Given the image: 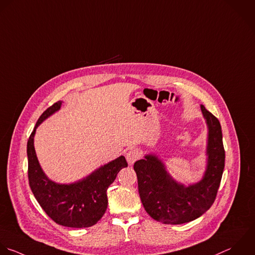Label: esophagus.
I'll use <instances>...</instances> for the list:
<instances>
[{
  "mask_svg": "<svg viewBox=\"0 0 255 255\" xmlns=\"http://www.w3.org/2000/svg\"><path fill=\"white\" fill-rule=\"evenodd\" d=\"M140 158V152L137 149H132L126 154V160L129 164H134Z\"/></svg>",
  "mask_w": 255,
  "mask_h": 255,
  "instance_id": "obj_1",
  "label": "esophagus"
}]
</instances>
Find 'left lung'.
Segmentation results:
<instances>
[{
	"label": "left lung",
	"mask_w": 255,
	"mask_h": 255,
	"mask_svg": "<svg viewBox=\"0 0 255 255\" xmlns=\"http://www.w3.org/2000/svg\"><path fill=\"white\" fill-rule=\"evenodd\" d=\"M209 128L207 170L203 179L186 187L176 182L155 155L134 164L138 190L145 211L155 221L167 225H182L204 215L214 204L225 169V148L219 119L201 105Z\"/></svg>",
	"instance_id": "8db88e82"
}]
</instances>
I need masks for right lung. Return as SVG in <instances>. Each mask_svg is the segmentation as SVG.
I'll list each match as a JSON object with an SVG mask.
<instances>
[{"label":"right lung","instance_id":"add662e5","mask_svg":"<svg viewBox=\"0 0 255 255\" xmlns=\"http://www.w3.org/2000/svg\"><path fill=\"white\" fill-rule=\"evenodd\" d=\"M61 103L57 101L40 115L28 138L26 147L28 183L37 203L54 223L67 228H89L105 214L108 205L107 189L114 182L119 171L128 164L125 157L120 156L78 182L62 185L50 181L37 161L33 137L37 126L58 111Z\"/></svg>","mask_w":255,"mask_h":255}]
</instances>
